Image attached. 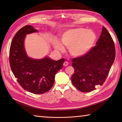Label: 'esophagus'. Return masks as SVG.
I'll list each match as a JSON object with an SVG mask.
<instances>
[{"instance_id":"esophagus-1","label":"esophagus","mask_w":122,"mask_h":122,"mask_svg":"<svg viewBox=\"0 0 122 122\" xmlns=\"http://www.w3.org/2000/svg\"><path fill=\"white\" fill-rule=\"evenodd\" d=\"M68 64H69L68 62L66 61V62H64V63H63V66H67L68 65Z\"/></svg>"}]
</instances>
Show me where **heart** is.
<instances>
[{
    "label": "heart",
    "mask_w": 122,
    "mask_h": 122,
    "mask_svg": "<svg viewBox=\"0 0 122 122\" xmlns=\"http://www.w3.org/2000/svg\"><path fill=\"white\" fill-rule=\"evenodd\" d=\"M97 38L94 31L82 27L69 29L61 36V42L68 48L70 53L74 57H81L87 54L94 46ZM53 45L57 50H64L63 46L57 39L54 40Z\"/></svg>",
    "instance_id": "b5f03b06"
}]
</instances>
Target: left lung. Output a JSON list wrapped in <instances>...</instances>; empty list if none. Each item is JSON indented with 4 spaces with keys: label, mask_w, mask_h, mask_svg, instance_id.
<instances>
[{
    "label": "left lung",
    "mask_w": 122,
    "mask_h": 122,
    "mask_svg": "<svg viewBox=\"0 0 122 122\" xmlns=\"http://www.w3.org/2000/svg\"><path fill=\"white\" fill-rule=\"evenodd\" d=\"M96 45L85 56L72 60V83L82 92H91L104 83L115 60L114 43L104 26Z\"/></svg>",
    "instance_id": "obj_1"
}]
</instances>
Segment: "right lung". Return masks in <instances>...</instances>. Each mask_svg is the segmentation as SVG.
Wrapping results in <instances>:
<instances>
[{"label": "right lung", "instance_id": "right-lung-1", "mask_svg": "<svg viewBox=\"0 0 122 122\" xmlns=\"http://www.w3.org/2000/svg\"><path fill=\"white\" fill-rule=\"evenodd\" d=\"M38 31L25 25L16 33L9 51L10 68L17 82L24 90L34 94H43L53 86L55 75L63 68L64 59L53 60L48 56L36 59L28 56L24 46L26 35Z\"/></svg>", "mask_w": 122, "mask_h": 122}]
</instances>
